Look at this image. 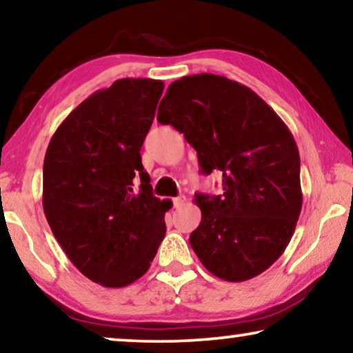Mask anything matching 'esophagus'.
Instances as JSON below:
<instances>
[{
    "label": "esophagus",
    "instance_id": "34e87169",
    "mask_svg": "<svg viewBox=\"0 0 353 353\" xmlns=\"http://www.w3.org/2000/svg\"><path fill=\"white\" fill-rule=\"evenodd\" d=\"M185 201H186L185 196L175 197V199H173V205H175V209H180V207L183 205V202H185Z\"/></svg>",
    "mask_w": 353,
    "mask_h": 353
}]
</instances>
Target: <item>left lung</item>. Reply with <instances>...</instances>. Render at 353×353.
Masks as SVG:
<instances>
[{
    "instance_id": "8db88e82",
    "label": "left lung",
    "mask_w": 353,
    "mask_h": 353,
    "mask_svg": "<svg viewBox=\"0 0 353 353\" xmlns=\"http://www.w3.org/2000/svg\"><path fill=\"white\" fill-rule=\"evenodd\" d=\"M157 120L185 134L202 173L223 176V194H196L202 220L190 244L202 265L231 283L263 273L302 209L301 157L286 123L248 86L214 74L173 81Z\"/></svg>"
}]
</instances>
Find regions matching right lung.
Wrapping results in <instances>:
<instances>
[{"label": "right lung", "instance_id": "obj_1", "mask_svg": "<svg viewBox=\"0 0 353 353\" xmlns=\"http://www.w3.org/2000/svg\"><path fill=\"white\" fill-rule=\"evenodd\" d=\"M162 91L161 80L114 81L77 105L48 144L46 220L70 262L104 288L141 278L165 236L172 202L152 194L139 154Z\"/></svg>", "mask_w": 353, "mask_h": 353}]
</instances>
